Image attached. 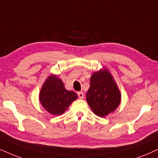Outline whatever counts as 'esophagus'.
<instances>
[{
    "label": "esophagus",
    "instance_id": "obj_1",
    "mask_svg": "<svg viewBox=\"0 0 158 158\" xmlns=\"http://www.w3.org/2000/svg\"><path fill=\"white\" fill-rule=\"evenodd\" d=\"M78 96H79V98L80 99H83V98H84L83 92H79V93H78Z\"/></svg>",
    "mask_w": 158,
    "mask_h": 158
}]
</instances>
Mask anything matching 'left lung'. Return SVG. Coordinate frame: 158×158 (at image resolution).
<instances>
[{"label": "left lung", "instance_id": "8db88e82", "mask_svg": "<svg viewBox=\"0 0 158 158\" xmlns=\"http://www.w3.org/2000/svg\"><path fill=\"white\" fill-rule=\"evenodd\" d=\"M86 99L95 114L103 117L114 111L120 103V93L107 70L94 73Z\"/></svg>", "mask_w": 158, "mask_h": 158}]
</instances>
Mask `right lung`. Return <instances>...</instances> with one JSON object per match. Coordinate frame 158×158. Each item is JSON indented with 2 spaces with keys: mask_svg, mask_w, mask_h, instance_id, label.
<instances>
[{
  "mask_svg": "<svg viewBox=\"0 0 158 158\" xmlns=\"http://www.w3.org/2000/svg\"><path fill=\"white\" fill-rule=\"evenodd\" d=\"M40 101L48 112L54 115L64 113L69 105L77 98V93L68 91L61 79L50 76L40 92Z\"/></svg>",
  "mask_w": 158,
  "mask_h": 158,
  "instance_id": "right-lung-1",
  "label": "right lung"
}]
</instances>
